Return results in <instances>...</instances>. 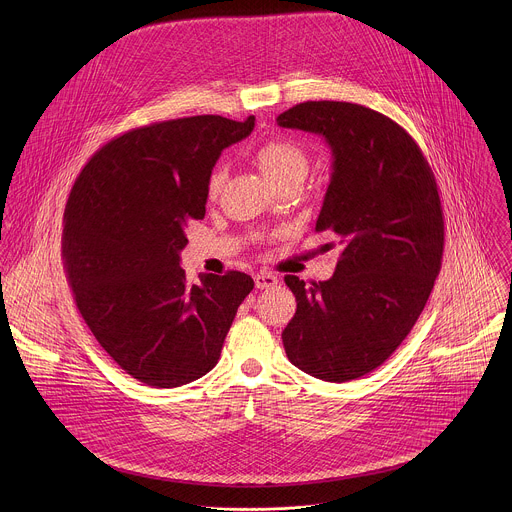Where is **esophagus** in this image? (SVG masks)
<instances>
[{
  "label": "esophagus",
  "mask_w": 512,
  "mask_h": 512,
  "mask_svg": "<svg viewBox=\"0 0 512 512\" xmlns=\"http://www.w3.org/2000/svg\"><path fill=\"white\" fill-rule=\"evenodd\" d=\"M254 284L258 290H268V288H274L278 284V276H274L272 272L268 270H260L256 276H254Z\"/></svg>",
  "instance_id": "1"
}]
</instances>
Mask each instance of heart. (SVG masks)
Listing matches in <instances>:
<instances>
[{"instance_id":"heart-1","label":"heart","mask_w":512,"mask_h":512,"mask_svg":"<svg viewBox=\"0 0 512 512\" xmlns=\"http://www.w3.org/2000/svg\"><path fill=\"white\" fill-rule=\"evenodd\" d=\"M256 163L266 179L276 187L284 181H303L309 169V157L305 149L290 140H268L256 149ZM224 181L222 167H215L209 177V193L217 195Z\"/></svg>"}]
</instances>
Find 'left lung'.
<instances>
[{
	"instance_id": "left-lung-1",
	"label": "left lung",
	"mask_w": 512,
	"mask_h": 512,
	"mask_svg": "<svg viewBox=\"0 0 512 512\" xmlns=\"http://www.w3.org/2000/svg\"><path fill=\"white\" fill-rule=\"evenodd\" d=\"M278 126L319 134L333 173L315 230L339 248L335 274L305 286L286 276L297 309L282 333L292 365L347 382L382 365L408 337L432 293L443 254L436 177L412 136L351 102H301Z\"/></svg>"
}]
</instances>
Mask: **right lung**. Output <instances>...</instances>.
<instances>
[{
	"instance_id": "add662e5",
	"label": "right lung",
	"mask_w": 512,
	"mask_h": 512,
	"mask_svg": "<svg viewBox=\"0 0 512 512\" xmlns=\"http://www.w3.org/2000/svg\"><path fill=\"white\" fill-rule=\"evenodd\" d=\"M252 130L254 116L155 122L96 151L74 181L63 260L76 307L116 365L147 386L175 388L213 370L254 288L234 270L189 286L179 266L222 149Z\"/></svg>"
}]
</instances>
